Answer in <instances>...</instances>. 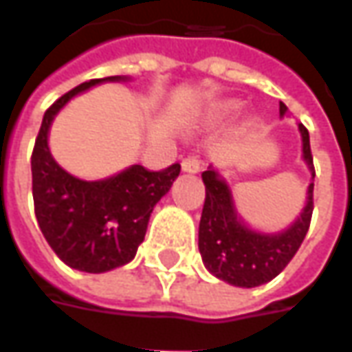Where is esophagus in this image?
Here are the masks:
<instances>
[{
  "mask_svg": "<svg viewBox=\"0 0 352 352\" xmlns=\"http://www.w3.org/2000/svg\"><path fill=\"white\" fill-rule=\"evenodd\" d=\"M181 169H183L185 173H199L200 162L197 157H185L183 164H181Z\"/></svg>",
  "mask_w": 352,
  "mask_h": 352,
  "instance_id": "34e87169",
  "label": "esophagus"
}]
</instances>
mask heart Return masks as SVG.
<instances>
[{
  "label": "heart",
  "instance_id": "heart-1",
  "mask_svg": "<svg viewBox=\"0 0 352 352\" xmlns=\"http://www.w3.org/2000/svg\"><path fill=\"white\" fill-rule=\"evenodd\" d=\"M237 109H239V104H237L236 101H228V103L220 104V107H218V111H216V115L220 116V118H226V116L236 115Z\"/></svg>",
  "mask_w": 352,
  "mask_h": 352
}]
</instances>
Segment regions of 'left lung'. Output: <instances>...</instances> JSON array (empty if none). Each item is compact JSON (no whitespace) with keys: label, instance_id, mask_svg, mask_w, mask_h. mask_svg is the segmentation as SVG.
<instances>
[{"label":"left lung","instance_id":"1","mask_svg":"<svg viewBox=\"0 0 352 352\" xmlns=\"http://www.w3.org/2000/svg\"><path fill=\"white\" fill-rule=\"evenodd\" d=\"M280 116L288 115V107L278 104ZM302 138V160L308 165L311 183L306 190L302 212L292 224L280 232L255 230L241 218L232 188L220 171L210 165L202 173L206 199L199 224V251L202 263L216 278L239 288H255L273 280L296 255L308 234L314 212V160L309 150V134L298 124Z\"/></svg>","mask_w":352,"mask_h":352}]
</instances>
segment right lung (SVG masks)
I'll return each instance as SVG.
<instances>
[{
  "label": "right lung",
  "mask_w": 352,
  "mask_h": 352,
  "mask_svg": "<svg viewBox=\"0 0 352 352\" xmlns=\"http://www.w3.org/2000/svg\"><path fill=\"white\" fill-rule=\"evenodd\" d=\"M122 81L130 78L91 79L60 97L44 113L32 150V199L41 232L67 267L83 273H107L134 259L153 206L169 192L181 171L179 164L164 171L130 165L115 175L85 181L58 165L48 146L58 113L79 93Z\"/></svg>",
  "instance_id": "right-lung-1"
}]
</instances>
